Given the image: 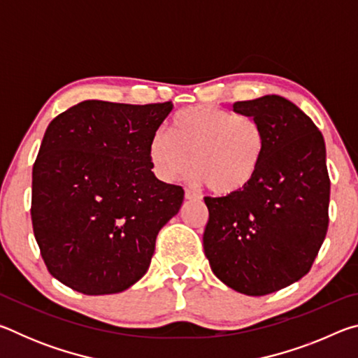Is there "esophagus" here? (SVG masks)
I'll use <instances>...</instances> for the list:
<instances>
[{"label": "esophagus", "mask_w": 358, "mask_h": 358, "mask_svg": "<svg viewBox=\"0 0 358 358\" xmlns=\"http://www.w3.org/2000/svg\"><path fill=\"white\" fill-rule=\"evenodd\" d=\"M185 199H186V201H199V199H201V196H199L197 192L191 191V189H186L185 191Z\"/></svg>", "instance_id": "34e87169"}]
</instances>
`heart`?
Wrapping results in <instances>:
<instances>
[{
	"instance_id": "1",
	"label": "heart",
	"mask_w": 358,
	"mask_h": 358,
	"mask_svg": "<svg viewBox=\"0 0 358 358\" xmlns=\"http://www.w3.org/2000/svg\"><path fill=\"white\" fill-rule=\"evenodd\" d=\"M265 150L266 136L259 120L216 106L180 112L171 134L157 131L148 145L151 167L161 180H180L194 167L196 178L217 194L245 189L257 175Z\"/></svg>"
}]
</instances>
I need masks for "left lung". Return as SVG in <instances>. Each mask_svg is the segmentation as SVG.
Instances as JSON below:
<instances>
[{
	"instance_id": "obj_1",
	"label": "left lung",
	"mask_w": 358,
	"mask_h": 358,
	"mask_svg": "<svg viewBox=\"0 0 358 358\" xmlns=\"http://www.w3.org/2000/svg\"><path fill=\"white\" fill-rule=\"evenodd\" d=\"M260 121L266 150L256 177L226 197H205L203 251L230 289L260 296L310 271L329 229L324 137L305 112L276 94L234 104Z\"/></svg>"
}]
</instances>
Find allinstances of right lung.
<instances>
[{"mask_svg":"<svg viewBox=\"0 0 358 358\" xmlns=\"http://www.w3.org/2000/svg\"><path fill=\"white\" fill-rule=\"evenodd\" d=\"M172 102L83 101L52 120L33 166L31 221L47 270L85 295L147 273L185 191L151 172L148 145Z\"/></svg>","mask_w":358,"mask_h":358,"instance_id":"add662e5","label":"right lung"}]
</instances>
